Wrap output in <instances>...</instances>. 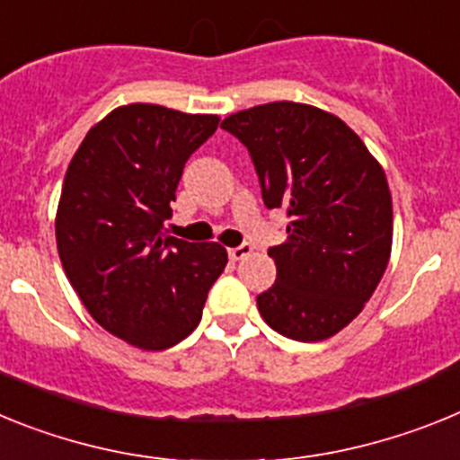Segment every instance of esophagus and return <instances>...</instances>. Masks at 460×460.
<instances>
[{"instance_id": "1", "label": "esophagus", "mask_w": 460, "mask_h": 460, "mask_svg": "<svg viewBox=\"0 0 460 460\" xmlns=\"http://www.w3.org/2000/svg\"><path fill=\"white\" fill-rule=\"evenodd\" d=\"M253 253V246L251 243H242V246H237V249H230L227 251V255H230V260H243V258H249V255Z\"/></svg>"}]
</instances>
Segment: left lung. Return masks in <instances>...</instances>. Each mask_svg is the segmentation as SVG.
<instances>
[{
  "label": "left lung",
  "mask_w": 460,
  "mask_h": 460,
  "mask_svg": "<svg viewBox=\"0 0 460 460\" xmlns=\"http://www.w3.org/2000/svg\"><path fill=\"white\" fill-rule=\"evenodd\" d=\"M221 128L249 149L265 205L290 217L288 239L270 249L276 283L258 295L260 315L304 343L339 334L371 299L392 255L385 170L350 126L315 105H255Z\"/></svg>",
  "instance_id": "obj_1"
}]
</instances>
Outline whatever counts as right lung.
I'll use <instances>...</instances> for the list:
<instances>
[{"mask_svg": "<svg viewBox=\"0 0 460 460\" xmlns=\"http://www.w3.org/2000/svg\"><path fill=\"white\" fill-rule=\"evenodd\" d=\"M217 126V115L119 105L68 164L55 218L62 267L89 315L140 350L184 341L227 265L221 243L165 234L184 164Z\"/></svg>", "mask_w": 460, "mask_h": 460, "instance_id": "right-lung-1", "label": "right lung"}]
</instances>
